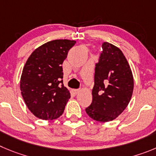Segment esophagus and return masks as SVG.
<instances>
[{
	"mask_svg": "<svg viewBox=\"0 0 156 156\" xmlns=\"http://www.w3.org/2000/svg\"><path fill=\"white\" fill-rule=\"evenodd\" d=\"M79 91H80L79 89H73V90H72V92H73L74 94H78V93L79 92Z\"/></svg>",
	"mask_w": 156,
	"mask_h": 156,
	"instance_id": "obj_1",
	"label": "esophagus"
}]
</instances>
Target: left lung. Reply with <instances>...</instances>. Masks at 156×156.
I'll use <instances>...</instances> for the list:
<instances>
[{"mask_svg": "<svg viewBox=\"0 0 156 156\" xmlns=\"http://www.w3.org/2000/svg\"><path fill=\"white\" fill-rule=\"evenodd\" d=\"M95 64L92 102L85 112L98 122L114 120L129 105L134 88L132 70L122 51L104 42Z\"/></svg>", "mask_w": 156, "mask_h": 156, "instance_id": "8db88e82", "label": "left lung"}]
</instances>
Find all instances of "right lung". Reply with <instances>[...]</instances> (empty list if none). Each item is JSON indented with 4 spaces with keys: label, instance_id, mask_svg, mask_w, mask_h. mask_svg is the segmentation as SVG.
Instances as JSON below:
<instances>
[{
    "label": "right lung",
    "instance_id": "1",
    "mask_svg": "<svg viewBox=\"0 0 156 156\" xmlns=\"http://www.w3.org/2000/svg\"><path fill=\"white\" fill-rule=\"evenodd\" d=\"M75 41L54 40L32 52L23 68L21 94L33 115L43 120L60 117L71 94L63 85L62 64Z\"/></svg>",
    "mask_w": 156,
    "mask_h": 156
}]
</instances>
